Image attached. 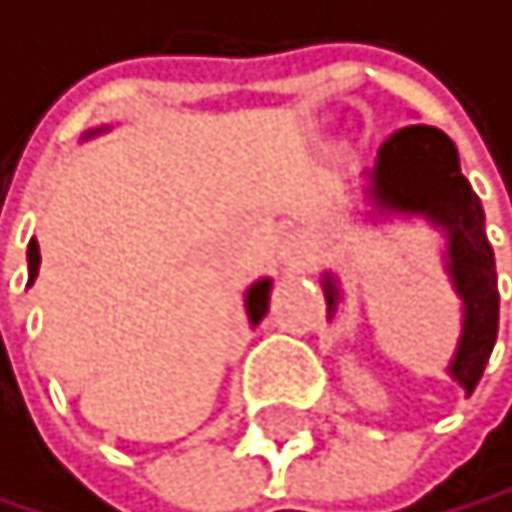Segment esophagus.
Returning <instances> with one entry per match:
<instances>
[{"label":"esophagus","mask_w":512,"mask_h":512,"mask_svg":"<svg viewBox=\"0 0 512 512\" xmlns=\"http://www.w3.org/2000/svg\"><path fill=\"white\" fill-rule=\"evenodd\" d=\"M306 258V235L300 232H283L277 238V261L283 271H296Z\"/></svg>","instance_id":"esophagus-1"}]
</instances>
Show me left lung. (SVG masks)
I'll use <instances>...</instances> for the list:
<instances>
[{
	"mask_svg": "<svg viewBox=\"0 0 512 512\" xmlns=\"http://www.w3.org/2000/svg\"><path fill=\"white\" fill-rule=\"evenodd\" d=\"M364 180L368 219H426L445 235V274L461 300V335L445 371L471 397L497 342L500 293L484 206L461 177L458 148L439 128L406 125L381 144ZM322 293L332 319L342 303V283L332 271L322 274Z\"/></svg>",
	"mask_w": 512,
	"mask_h": 512,
	"instance_id": "8db88e82",
	"label": "left lung"
}]
</instances>
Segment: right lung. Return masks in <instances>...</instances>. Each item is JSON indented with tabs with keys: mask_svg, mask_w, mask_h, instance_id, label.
<instances>
[{
	"mask_svg": "<svg viewBox=\"0 0 512 512\" xmlns=\"http://www.w3.org/2000/svg\"><path fill=\"white\" fill-rule=\"evenodd\" d=\"M102 131H109L106 128H93V131H86L83 138H93V135H102ZM38 267H41V248H38V241H28V287L34 280H38ZM271 287H274V280L271 277H261V280H254L251 287L245 290V313H248V322H251V329L258 326V322L267 316V303H271Z\"/></svg>",
	"mask_w": 512,
	"mask_h": 512,
	"instance_id": "add662e5",
	"label": "right lung"
}]
</instances>
